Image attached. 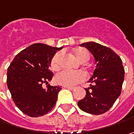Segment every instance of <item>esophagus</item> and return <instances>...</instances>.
Listing matches in <instances>:
<instances>
[{
  "mask_svg": "<svg viewBox=\"0 0 134 134\" xmlns=\"http://www.w3.org/2000/svg\"><path fill=\"white\" fill-rule=\"evenodd\" d=\"M64 88H66L67 89H69V90H71L73 91L75 89V87H69V86H64Z\"/></svg>",
  "mask_w": 134,
  "mask_h": 134,
  "instance_id": "34e87169",
  "label": "esophagus"
}]
</instances>
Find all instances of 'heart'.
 <instances>
[{
	"label": "heart",
	"mask_w": 134,
	"mask_h": 134,
	"mask_svg": "<svg viewBox=\"0 0 134 134\" xmlns=\"http://www.w3.org/2000/svg\"><path fill=\"white\" fill-rule=\"evenodd\" d=\"M73 54L74 57L81 63H85L90 58L89 53L83 49H76L73 50ZM61 52H57L52 57L51 60V68L53 70H58L60 67V58ZM85 79V74L81 70L77 71H67L64 70L58 73L55 77V81L57 84L61 85L64 86L73 87L79 82H82Z\"/></svg>",
	"instance_id": "1"
}]
</instances>
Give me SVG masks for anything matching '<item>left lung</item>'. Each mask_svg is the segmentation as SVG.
Returning <instances> with one entry per match:
<instances>
[{
	"label": "left lung",
	"instance_id": "obj_1",
	"mask_svg": "<svg viewBox=\"0 0 134 134\" xmlns=\"http://www.w3.org/2000/svg\"><path fill=\"white\" fill-rule=\"evenodd\" d=\"M90 51L95 59L96 68L85 88L86 95L78 102L82 111L92 115L107 112L120 96L125 78L122 61L113 50L94 42L81 44Z\"/></svg>",
	"mask_w": 134,
	"mask_h": 134
}]
</instances>
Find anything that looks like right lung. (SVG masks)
<instances>
[{
    "label": "right lung",
    "instance_id": "obj_1",
    "mask_svg": "<svg viewBox=\"0 0 134 134\" xmlns=\"http://www.w3.org/2000/svg\"><path fill=\"white\" fill-rule=\"evenodd\" d=\"M63 47L34 43L16 55L7 69V83L12 98L21 111L31 117L43 116L55 105L61 88L42 85L52 80V57Z\"/></svg>",
    "mask_w": 134,
    "mask_h": 134
}]
</instances>
